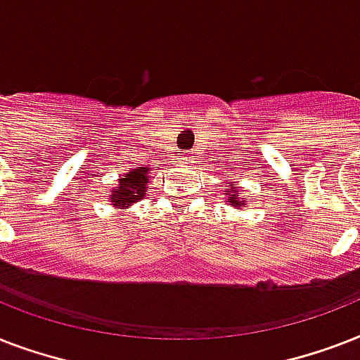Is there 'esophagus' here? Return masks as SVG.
Returning <instances> with one entry per match:
<instances>
[{
  "instance_id": "1",
  "label": "esophagus",
  "mask_w": 360,
  "mask_h": 360,
  "mask_svg": "<svg viewBox=\"0 0 360 360\" xmlns=\"http://www.w3.org/2000/svg\"><path fill=\"white\" fill-rule=\"evenodd\" d=\"M186 158L188 157H186V155H183V157H181V160H186Z\"/></svg>"
}]
</instances>
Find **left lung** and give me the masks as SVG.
<instances>
[{
	"label": "left lung",
	"instance_id": "left-lung-1",
	"mask_svg": "<svg viewBox=\"0 0 360 360\" xmlns=\"http://www.w3.org/2000/svg\"><path fill=\"white\" fill-rule=\"evenodd\" d=\"M226 200L230 202L231 207H245L246 202L245 198L240 196V188L239 186H233L231 183H228V188H226Z\"/></svg>",
	"mask_w": 360,
	"mask_h": 360
}]
</instances>
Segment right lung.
Wrapping results in <instances>:
<instances>
[{"label": "right lung", "instance_id": "add662e5", "mask_svg": "<svg viewBox=\"0 0 360 360\" xmlns=\"http://www.w3.org/2000/svg\"><path fill=\"white\" fill-rule=\"evenodd\" d=\"M149 174H151V168H147V166L127 169V174L121 175V179L117 181V186L110 192L112 205L117 209H123L130 207L132 203L140 202L147 192Z\"/></svg>", "mask_w": 360, "mask_h": 360}]
</instances>
